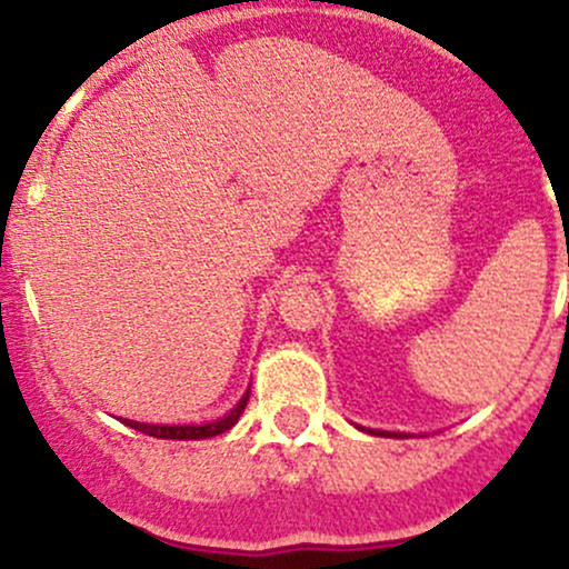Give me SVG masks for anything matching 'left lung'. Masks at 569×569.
Segmentation results:
<instances>
[{"label":"left lung","mask_w":569,"mask_h":569,"mask_svg":"<svg viewBox=\"0 0 569 569\" xmlns=\"http://www.w3.org/2000/svg\"><path fill=\"white\" fill-rule=\"evenodd\" d=\"M365 432L378 435V437H408V435H402V432H383V429H365Z\"/></svg>","instance_id":"left-lung-1"}]
</instances>
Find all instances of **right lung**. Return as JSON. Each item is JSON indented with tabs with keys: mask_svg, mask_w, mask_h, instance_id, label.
<instances>
[{
	"mask_svg": "<svg viewBox=\"0 0 569 569\" xmlns=\"http://www.w3.org/2000/svg\"><path fill=\"white\" fill-rule=\"evenodd\" d=\"M248 397H251V391H246L240 402H237L227 416L218 418V421H210V423H199V427H193V423H189V427H167V423H140V421H129V418H123V423L137 429V432H142V435L161 437V440H208V437L223 435L227 429L234 427L237 418H240L242 410H246Z\"/></svg>",
	"mask_w": 569,
	"mask_h": 569,
	"instance_id": "right-lung-1",
	"label": "right lung"
}]
</instances>
